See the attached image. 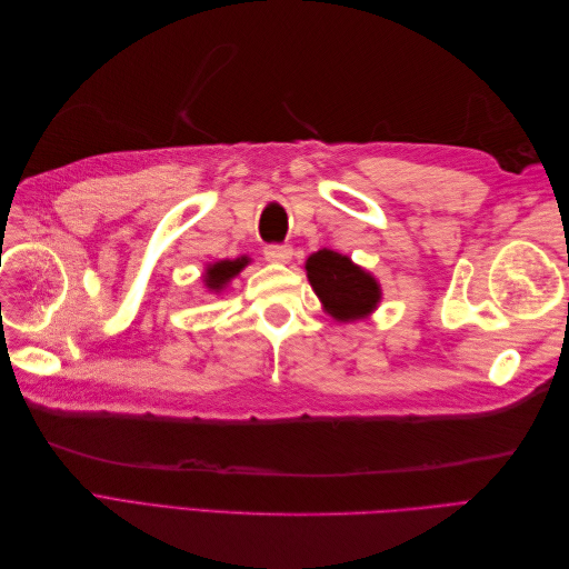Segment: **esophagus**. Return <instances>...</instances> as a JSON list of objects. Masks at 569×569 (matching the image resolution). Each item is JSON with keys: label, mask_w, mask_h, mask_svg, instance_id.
<instances>
[{"label": "esophagus", "mask_w": 569, "mask_h": 569, "mask_svg": "<svg viewBox=\"0 0 569 569\" xmlns=\"http://www.w3.org/2000/svg\"><path fill=\"white\" fill-rule=\"evenodd\" d=\"M263 253L270 263H289L291 256H295V249L287 244H270L263 249Z\"/></svg>", "instance_id": "obj_1"}]
</instances>
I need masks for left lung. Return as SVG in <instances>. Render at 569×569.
Wrapping results in <instances>:
<instances>
[{
  "label": "left lung",
  "mask_w": 569,
  "mask_h": 569,
  "mask_svg": "<svg viewBox=\"0 0 569 569\" xmlns=\"http://www.w3.org/2000/svg\"><path fill=\"white\" fill-rule=\"evenodd\" d=\"M306 278L322 311L337 322L363 320L382 301V287L375 274L332 249H320L306 258Z\"/></svg>",
  "instance_id": "obj_1"
}]
</instances>
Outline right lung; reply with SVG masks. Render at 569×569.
Returning <instances> with one entry per match:
<instances>
[{
    "label": "right lung",
    "mask_w": 569,
    "mask_h": 569,
    "mask_svg": "<svg viewBox=\"0 0 569 569\" xmlns=\"http://www.w3.org/2000/svg\"><path fill=\"white\" fill-rule=\"evenodd\" d=\"M249 263H251L249 256L226 258V261L209 263V266L203 268V274H201L206 291H209V295H220V291L226 289Z\"/></svg>",
    "instance_id": "1"
}]
</instances>
